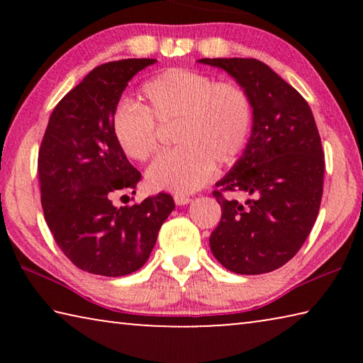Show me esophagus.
<instances>
[{
    "label": "esophagus",
    "mask_w": 363,
    "mask_h": 363,
    "mask_svg": "<svg viewBox=\"0 0 363 363\" xmlns=\"http://www.w3.org/2000/svg\"><path fill=\"white\" fill-rule=\"evenodd\" d=\"M174 201H176L177 206H182V205L190 203V201H192V199H190V196H187V195L176 194V195H174Z\"/></svg>",
    "instance_id": "esophagus-1"
}]
</instances>
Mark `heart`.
<instances>
[{
	"label": "heart",
	"instance_id": "obj_1",
	"mask_svg": "<svg viewBox=\"0 0 363 363\" xmlns=\"http://www.w3.org/2000/svg\"><path fill=\"white\" fill-rule=\"evenodd\" d=\"M143 97L144 106L131 101L116 106L112 133L128 158L145 163L162 147L158 126H176L179 147L149 169V181L157 189L190 194L203 187L214 163L235 162L253 131V101L237 82L169 69L144 84Z\"/></svg>",
	"mask_w": 363,
	"mask_h": 363
}]
</instances>
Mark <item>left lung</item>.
Wrapping results in <instances>:
<instances>
[{
    "label": "left lung",
    "mask_w": 363,
    "mask_h": 363,
    "mask_svg": "<svg viewBox=\"0 0 363 363\" xmlns=\"http://www.w3.org/2000/svg\"><path fill=\"white\" fill-rule=\"evenodd\" d=\"M200 62L230 73L255 107L247 150L213 192L223 216L210 237L211 251L230 272H272L303 247L320 210L325 157L314 115L304 97L261 60ZM225 191L252 196L238 204L227 201Z\"/></svg>",
    "instance_id": "obj_1"
}]
</instances>
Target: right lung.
<instances>
[{
	"label": "right lung",
	"mask_w": 363,
	"mask_h": 363,
	"mask_svg": "<svg viewBox=\"0 0 363 363\" xmlns=\"http://www.w3.org/2000/svg\"><path fill=\"white\" fill-rule=\"evenodd\" d=\"M155 59H123L91 70L52 110L38 152L45 219L60 251L78 269L121 277L149 259L174 200L160 192L128 206L140 173L112 133L128 82ZM125 203V201H123Z\"/></svg>",
	"instance_id": "right-lung-1"
}]
</instances>
